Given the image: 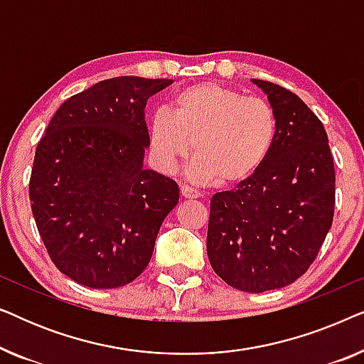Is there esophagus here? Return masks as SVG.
Returning <instances> with one entry per match:
<instances>
[{"mask_svg": "<svg viewBox=\"0 0 364 364\" xmlns=\"http://www.w3.org/2000/svg\"><path fill=\"white\" fill-rule=\"evenodd\" d=\"M181 193H182V197H186V198H198V197H200V192L196 191V188L188 187V186H182Z\"/></svg>", "mask_w": 364, "mask_h": 364, "instance_id": "1", "label": "esophagus"}]
</instances>
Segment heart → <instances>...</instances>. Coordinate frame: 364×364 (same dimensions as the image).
<instances>
[{
	"mask_svg": "<svg viewBox=\"0 0 364 364\" xmlns=\"http://www.w3.org/2000/svg\"><path fill=\"white\" fill-rule=\"evenodd\" d=\"M278 136L273 107L258 97L217 82L183 89L167 111L154 114L149 127L151 156L171 173L188 156L193 182L237 186L260 171Z\"/></svg>",
	"mask_w": 364,
	"mask_h": 364,
	"instance_id": "1",
	"label": "heart"
}]
</instances>
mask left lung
<instances>
[{
    "label": "left lung",
    "instance_id": "1",
    "mask_svg": "<svg viewBox=\"0 0 364 364\" xmlns=\"http://www.w3.org/2000/svg\"><path fill=\"white\" fill-rule=\"evenodd\" d=\"M278 119L270 156L255 176L210 200L207 255L213 272L248 293L298 280L335 215V166L325 127L296 94L252 79Z\"/></svg>",
    "mask_w": 364,
    "mask_h": 364
}]
</instances>
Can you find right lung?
I'll use <instances>...</instances> for the list:
<instances>
[{
	"label": "right lung",
	"instance_id": "right-lung-1",
	"mask_svg": "<svg viewBox=\"0 0 364 364\" xmlns=\"http://www.w3.org/2000/svg\"><path fill=\"white\" fill-rule=\"evenodd\" d=\"M172 79L121 76L61 104L34 154L29 200L54 265L89 288L141 275L177 183L142 167L147 99Z\"/></svg>",
	"mask_w": 364,
	"mask_h": 364
}]
</instances>
